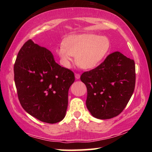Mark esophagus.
I'll use <instances>...</instances> for the list:
<instances>
[{
	"label": "esophagus",
	"mask_w": 152,
	"mask_h": 152,
	"mask_svg": "<svg viewBox=\"0 0 152 152\" xmlns=\"http://www.w3.org/2000/svg\"><path fill=\"white\" fill-rule=\"evenodd\" d=\"M75 78L77 79V80H79V79L80 78V75L78 73H75Z\"/></svg>",
	"instance_id": "esophagus-1"
}]
</instances>
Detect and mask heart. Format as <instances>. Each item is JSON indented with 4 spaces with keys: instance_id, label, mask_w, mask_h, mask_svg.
<instances>
[{
    "instance_id": "1",
    "label": "heart",
    "mask_w": 152,
    "mask_h": 152,
    "mask_svg": "<svg viewBox=\"0 0 152 152\" xmlns=\"http://www.w3.org/2000/svg\"><path fill=\"white\" fill-rule=\"evenodd\" d=\"M57 49L62 66L70 68L72 56L76 63L84 69H91L97 66L111 49V41L105 36L95 34L71 35L64 41Z\"/></svg>"
}]
</instances>
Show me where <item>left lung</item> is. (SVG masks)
<instances>
[{
  "label": "left lung",
  "instance_id": "obj_1",
  "mask_svg": "<svg viewBox=\"0 0 152 152\" xmlns=\"http://www.w3.org/2000/svg\"><path fill=\"white\" fill-rule=\"evenodd\" d=\"M87 88L86 107L93 117L107 120L119 115L132 96L136 84L133 59L120 52L80 77Z\"/></svg>",
  "mask_w": 152,
  "mask_h": 152
}]
</instances>
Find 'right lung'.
<instances>
[{
	"label": "right lung",
	"instance_id": "1",
	"mask_svg": "<svg viewBox=\"0 0 152 152\" xmlns=\"http://www.w3.org/2000/svg\"><path fill=\"white\" fill-rule=\"evenodd\" d=\"M14 72L18 99L27 113L50 124L64 119L73 72L56 63L50 51L31 39L18 52Z\"/></svg>",
	"mask_w": 152,
	"mask_h": 152
}]
</instances>
